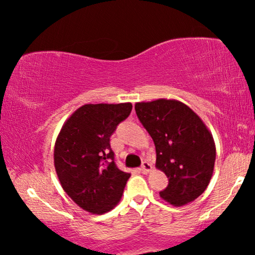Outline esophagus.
Segmentation results:
<instances>
[{
  "instance_id": "obj_1",
  "label": "esophagus",
  "mask_w": 255,
  "mask_h": 255,
  "mask_svg": "<svg viewBox=\"0 0 255 255\" xmlns=\"http://www.w3.org/2000/svg\"><path fill=\"white\" fill-rule=\"evenodd\" d=\"M152 170V165L147 161H144L142 162V165L140 167V172L144 173V174H147Z\"/></svg>"
}]
</instances>
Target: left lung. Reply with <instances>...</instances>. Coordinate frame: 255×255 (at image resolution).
I'll return each mask as SVG.
<instances>
[{"label":"left lung","instance_id":"8db88e82","mask_svg":"<svg viewBox=\"0 0 255 255\" xmlns=\"http://www.w3.org/2000/svg\"><path fill=\"white\" fill-rule=\"evenodd\" d=\"M135 114L155 145V167L168 177L163 201L182 207L204 193L215 168L216 145L200 116L177 100L137 102Z\"/></svg>","mask_w":255,"mask_h":255}]
</instances>
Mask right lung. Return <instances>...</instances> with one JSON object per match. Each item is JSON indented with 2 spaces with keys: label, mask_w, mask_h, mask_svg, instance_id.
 Returning a JSON list of instances; mask_svg holds the SVG:
<instances>
[{
  "label": "right lung",
  "mask_w": 255,
  "mask_h": 255,
  "mask_svg": "<svg viewBox=\"0 0 255 255\" xmlns=\"http://www.w3.org/2000/svg\"><path fill=\"white\" fill-rule=\"evenodd\" d=\"M130 102L85 104L67 118L54 145V167L65 193L83 210L103 215L120 203L130 173L118 169L110 147Z\"/></svg>",
  "instance_id": "add662e5"
}]
</instances>
